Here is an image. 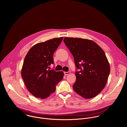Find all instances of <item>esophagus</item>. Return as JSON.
<instances>
[{
    "instance_id": "obj_1",
    "label": "esophagus",
    "mask_w": 127,
    "mask_h": 127,
    "mask_svg": "<svg viewBox=\"0 0 127 127\" xmlns=\"http://www.w3.org/2000/svg\"><path fill=\"white\" fill-rule=\"evenodd\" d=\"M70 73V72H64V75H69Z\"/></svg>"
}]
</instances>
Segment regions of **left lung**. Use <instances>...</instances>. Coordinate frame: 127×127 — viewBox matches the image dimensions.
Here are the masks:
<instances>
[{
    "label": "left lung",
    "mask_w": 127,
    "mask_h": 127,
    "mask_svg": "<svg viewBox=\"0 0 127 127\" xmlns=\"http://www.w3.org/2000/svg\"><path fill=\"white\" fill-rule=\"evenodd\" d=\"M64 41L74 57L77 69L74 91L86 99L93 98L105 88L110 65L103 50L94 41L78 37H64Z\"/></svg>",
    "instance_id": "8db88e82"
}]
</instances>
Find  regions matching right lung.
Instances as JSON below:
<instances>
[{
    "label": "right lung",
    "instance_id": "obj_1",
    "mask_svg": "<svg viewBox=\"0 0 127 127\" xmlns=\"http://www.w3.org/2000/svg\"><path fill=\"white\" fill-rule=\"evenodd\" d=\"M64 37L39 42L32 46L26 55L21 77L28 91L41 99L48 97L56 90V86L63 80V71L47 69L53 64V54Z\"/></svg>",
    "mask_w": 127,
    "mask_h": 127
}]
</instances>
